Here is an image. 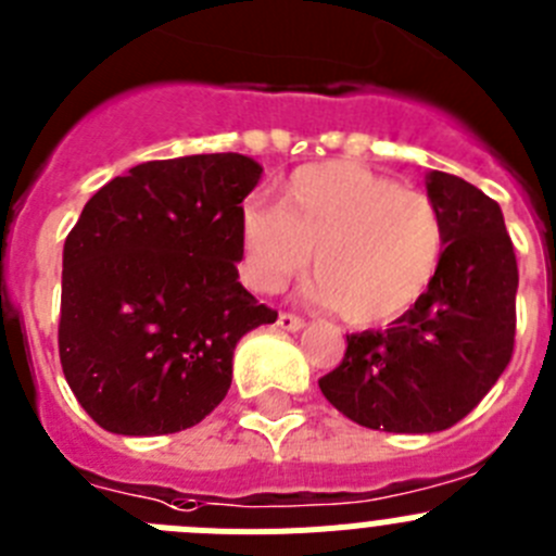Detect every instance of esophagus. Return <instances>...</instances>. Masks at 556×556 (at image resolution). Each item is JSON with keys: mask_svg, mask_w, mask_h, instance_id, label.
<instances>
[{"mask_svg": "<svg viewBox=\"0 0 556 556\" xmlns=\"http://www.w3.org/2000/svg\"><path fill=\"white\" fill-rule=\"evenodd\" d=\"M278 328L289 330V333H298L303 328V319L294 317V314H278Z\"/></svg>", "mask_w": 556, "mask_h": 556, "instance_id": "34e87169", "label": "esophagus"}]
</instances>
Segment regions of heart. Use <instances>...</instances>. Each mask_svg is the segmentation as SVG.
<instances>
[{"label":"heart","mask_w":556,"mask_h":556,"mask_svg":"<svg viewBox=\"0 0 556 556\" xmlns=\"http://www.w3.org/2000/svg\"><path fill=\"white\" fill-rule=\"evenodd\" d=\"M239 239L253 289H281L314 252V298L348 323L375 325L405 314L430 289L444 220L425 192L355 162H323L289 176L278 208L248 203Z\"/></svg>","instance_id":"obj_1"}]
</instances>
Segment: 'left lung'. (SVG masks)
<instances>
[{
  "label": "left lung",
  "mask_w": 556,
  "mask_h": 556,
  "mask_svg": "<svg viewBox=\"0 0 556 556\" xmlns=\"http://www.w3.org/2000/svg\"><path fill=\"white\" fill-rule=\"evenodd\" d=\"M425 187L444 220L430 289L391 328L348 336L344 361L319 380L325 400L369 430H446L513 355L518 264L502 208L450 173L430 170Z\"/></svg>",
  "instance_id": "obj_1"
}]
</instances>
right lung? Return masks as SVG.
Returning a JSON list of instances; mask_svg holds the SVG:
<instances>
[{"label": "right lung", "mask_w": 556, "mask_h": 556, "mask_svg": "<svg viewBox=\"0 0 556 556\" xmlns=\"http://www.w3.org/2000/svg\"><path fill=\"white\" fill-rule=\"evenodd\" d=\"M242 154L142 162L85 203L63 248L60 364L99 427L165 435L206 419L233 350L278 314L239 283Z\"/></svg>", "instance_id": "add662e5"}]
</instances>
